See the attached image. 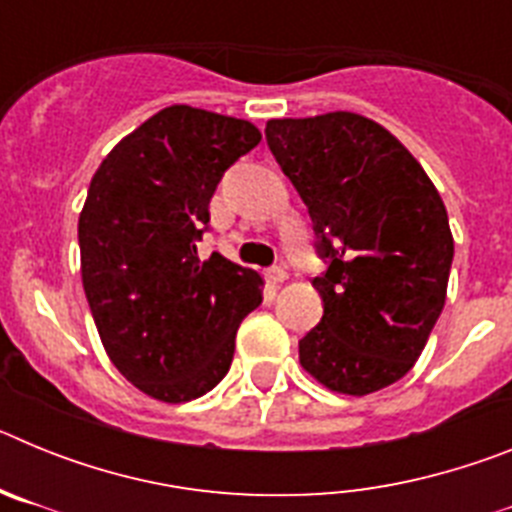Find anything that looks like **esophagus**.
Masks as SVG:
<instances>
[{
    "instance_id": "esophagus-1",
    "label": "esophagus",
    "mask_w": 512,
    "mask_h": 512,
    "mask_svg": "<svg viewBox=\"0 0 512 512\" xmlns=\"http://www.w3.org/2000/svg\"><path fill=\"white\" fill-rule=\"evenodd\" d=\"M264 277H266V282H271V284H282L284 279H287V271H284L282 266H269V269L264 271Z\"/></svg>"
}]
</instances>
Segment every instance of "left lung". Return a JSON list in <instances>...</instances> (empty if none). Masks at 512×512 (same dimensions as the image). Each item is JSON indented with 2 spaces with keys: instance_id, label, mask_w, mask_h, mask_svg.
I'll return each instance as SVG.
<instances>
[{
  "instance_id": "1",
  "label": "left lung",
  "mask_w": 512,
  "mask_h": 512,
  "mask_svg": "<svg viewBox=\"0 0 512 512\" xmlns=\"http://www.w3.org/2000/svg\"><path fill=\"white\" fill-rule=\"evenodd\" d=\"M266 143L295 184L325 271L323 318L300 364L328 390L369 395L413 369L446 302L449 215L413 153L369 117L269 120Z\"/></svg>"
}]
</instances>
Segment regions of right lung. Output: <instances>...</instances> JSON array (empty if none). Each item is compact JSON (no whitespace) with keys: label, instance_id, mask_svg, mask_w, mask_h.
Wrapping results in <instances>:
<instances>
[{"label":"right lung","instance_id":"obj_1","mask_svg":"<svg viewBox=\"0 0 512 512\" xmlns=\"http://www.w3.org/2000/svg\"><path fill=\"white\" fill-rule=\"evenodd\" d=\"M259 140L248 120L174 104L122 138L89 184L79 215L89 310L117 372L161 402L210 392L261 305L256 271L197 253L217 184Z\"/></svg>","mask_w":512,"mask_h":512}]
</instances>
